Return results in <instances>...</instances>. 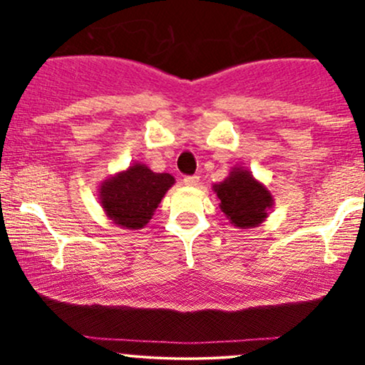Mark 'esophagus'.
Listing matches in <instances>:
<instances>
[{
    "label": "esophagus",
    "instance_id": "1",
    "mask_svg": "<svg viewBox=\"0 0 365 365\" xmlns=\"http://www.w3.org/2000/svg\"><path fill=\"white\" fill-rule=\"evenodd\" d=\"M183 185L197 187V185H199V177H197V175H192V177H185V178H183Z\"/></svg>",
    "mask_w": 365,
    "mask_h": 365
}]
</instances>
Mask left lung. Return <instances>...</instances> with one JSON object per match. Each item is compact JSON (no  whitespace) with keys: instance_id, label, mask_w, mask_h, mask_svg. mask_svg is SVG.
Instances as JSON below:
<instances>
[{"instance_id":"obj_1","label":"left lung","mask_w":365,"mask_h":365,"mask_svg":"<svg viewBox=\"0 0 365 365\" xmlns=\"http://www.w3.org/2000/svg\"><path fill=\"white\" fill-rule=\"evenodd\" d=\"M212 190L226 220L238 230L261 226L274 206L269 188L242 166L232 168L223 182L212 185Z\"/></svg>"}]
</instances>
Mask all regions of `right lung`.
<instances>
[{
    "label": "right lung",
    "mask_w": 365,
    "mask_h": 365,
    "mask_svg": "<svg viewBox=\"0 0 365 365\" xmlns=\"http://www.w3.org/2000/svg\"><path fill=\"white\" fill-rule=\"evenodd\" d=\"M175 178L170 173H154L142 163H133L99 185V204L116 226L140 230L153 220L161 199Z\"/></svg>",
    "instance_id": "add662e5"
}]
</instances>
